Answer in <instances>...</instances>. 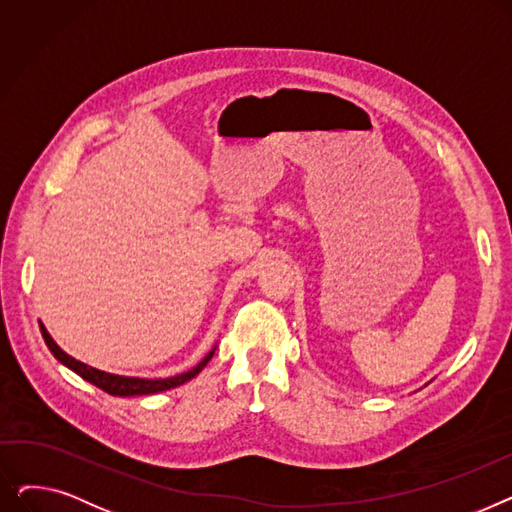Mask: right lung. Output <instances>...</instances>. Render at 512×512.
Returning <instances> with one entry per match:
<instances>
[{"instance_id":"1","label":"right lung","mask_w":512,"mask_h":512,"mask_svg":"<svg viewBox=\"0 0 512 512\" xmlns=\"http://www.w3.org/2000/svg\"><path fill=\"white\" fill-rule=\"evenodd\" d=\"M41 334L45 338V344L49 346V351L53 353V357H56L58 361H62L66 367H70L74 373H78L80 378L91 382L93 386L101 388L103 392L112 394V396H143V394H157V392H164V390H170V388H176V386H182L184 382L193 380L195 375L207 365V361L213 357V353H209L197 367H193L191 371L186 373H180V375H174V378H166V380H141V378H122V375H112V373H105V371H99L95 367H89L85 363L76 361L74 357L66 355L62 348L53 342V338L47 334V330L43 328L41 324Z\"/></svg>"}]
</instances>
